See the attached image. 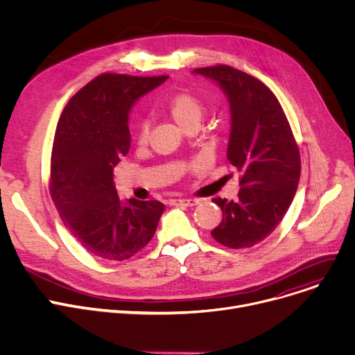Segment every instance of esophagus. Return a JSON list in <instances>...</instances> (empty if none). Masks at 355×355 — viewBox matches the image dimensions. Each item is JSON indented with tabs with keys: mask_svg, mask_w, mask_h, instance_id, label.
I'll return each mask as SVG.
<instances>
[{
	"mask_svg": "<svg viewBox=\"0 0 355 355\" xmlns=\"http://www.w3.org/2000/svg\"><path fill=\"white\" fill-rule=\"evenodd\" d=\"M199 200L193 198H186V199H171V205H182V206H195L198 205Z\"/></svg>",
	"mask_w": 355,
	"mask_h": 355,
	"instance_id": "34e87169",
	"label": "esophagus"
}]
</instances>
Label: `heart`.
Listing matches in <instances>:
<instances>
[{"label":"heart","mask_w":355,"mask_h":355,"mask_svg":"<svg viewBox=\"0 0 355 355\" xmlns=\"http://www.w3.org/2000/svg\"><path fill=\"white\" fill-rule=\"evenodd\" d=\"M166 107H168L173 119L183 128H186L187 124H191L193 121H199L203 113L202 101L193 93L187 90H179L176 93H172L168 97V100H166ZM148 137H149V121L143 120L139 124L137 139L139 141H146Z\"/></svg>","instance_id":"1"}]
</instances>
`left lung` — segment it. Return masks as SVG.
I'll return each instance as SVG.
<instances>
[{"instance_id":"left-lung-1","label":"left lung","mask_w":355,"mask_h":355,"mask_svg":"<svg viewBox=\"0 0 355 355\" xmlns=\"http://www.w3.org/2000/svg\"><path fill=\"white\" fill-rule=\"evenodd\" d=\"M216 81L231 106L226 157L241 173L236 200L212 199L223 214L211 235L223 246L251 248L275 231L295 196L301 157L289 121L262 81L231 66L195 69Z\"/></svg>"}]
</instances>
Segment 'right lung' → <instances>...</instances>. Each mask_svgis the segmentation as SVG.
Here are the masks:
<instances>
[{"label": "right lung", "mask_w": 355, "mask_h": 355, "mask_svg": "<svg viewBox=\"0 0 355 355\" xmlns=\"http://www.w3.org/2000/svg\"><path fill=\"white\" fill-rule=\"evenodd\" d=\"M166 78L103 73L70 98L58 120L50 195L71 235L97 258L135 257L153 238L164 211L159 200L123 202L113 169L130 149L135 101Z\"/></svg>", "instance_id": "obj_1"}]
</instances>
